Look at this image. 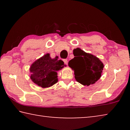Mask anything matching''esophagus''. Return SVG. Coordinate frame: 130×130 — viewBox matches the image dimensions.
I'll use <instances>...</instances> for the list:
<instances>
[{
  "label": "esophagus",
  "mask_w": 130,
  "mask_h": 130,
  "mask_svg": "<svg viewBox=\"0 0 130 130\" xmlns=\"http://www.w3.org/2000/svg\"><path fill=\"white\" fill-rule=\"evenodd\" d=\"M63 62H64L65 64H66V65H68V60H67V59H65V60H63Z\"/></svg>",
  "instance_id": "obj_1"
}]
</instances>
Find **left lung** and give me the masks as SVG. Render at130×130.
<instances>
[{
  "label": "left lung",
  "mask_w": 130,
  "mask_h": 130,
  "mask_svg": "<svg viewBox=\"0 0 130 130\" xmlns=\"http://www.w3.org/2000/svg\"><path fill=\"white\" fill-rule=\"evenodd\" d=\"M74 57L69 61V67L74 72L76 80L83 85L94 84L102 76L104 64L94 55L80 48L73 50Z\"/></svg>",
  "instance_id": "8db88e82"
}]
</instances>
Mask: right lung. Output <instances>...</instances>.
Wrapping results in <instances>:
<instances>
[{
    "mask_svg": "<svg viewBox=\"0 0 130 130\" xmlns=\"http://www.w3.org/2000/svg\"><path fill=\"white\" fill-rule=\"evenodd\" d=\"M58 57L52 58L49 53L45 54L35 61L30 68V78L38 86L46 88L58 82L57 72L65 67Z\"/></svg>",
    "mask_w": 130,
    "mask_h": 130,
    "instance_id": "1",
    "label": "right lung"
}]
</instances>
